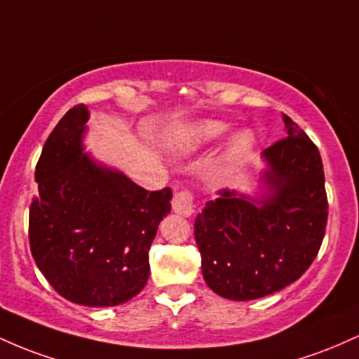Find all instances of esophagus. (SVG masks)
I'll return each mask as SVG.
<instances>
[{"instance_id":"34e87169","label":"esophagus","mask_w":359,"mask_h":359,"mask_svg":"<svg viewBox=\"0 0 359 359\" xmlns=\"http://www.w3.org/2000/svg\"><path fill=\"white\" fill-rule=\"evenodd\" d=\"M171 205H172V210H175V213H178V215L190 217L193 215V212H195V208H193V195L191 191L188 190L175 193Z\"/></svg>"}]
</instances>
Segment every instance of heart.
Instances as JSON below:
<instances>
[{"instance_id":"obj_1","label":"heart","mask_w":359,"mask_h":359,"mask_svg":"<svg viewBox=\"0 0 359 359\" xmlns=\"http://www.w3.org/2000/svg\"><path fill=\"white\" fill-rule=\"evenodd\" d=\"M231 130V123L217 118H201L187 122L172 128L168 137V149L176 154H191L201 149L213 146ZM257 137L251 128H241L227 139L224 149L225 163L241 166L255 154Z\"/></svg>"}]
</instances>
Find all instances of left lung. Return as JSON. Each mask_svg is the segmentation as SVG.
Returning <instances> with one entry per match:
<instances>
[{
	"label": "left lung",
	"instance_id": "obj_1",
	"mask_svg": "<svg viewBox=\"0 0 359 359\" xmlns=\"http://www.w3.org/2000/svg\"><path fill=\"white\" fill-rule=\"evenodd\" d=\"M287 137L263 151V195L220 190L195 219L201 273L217 295L245 302L307 271L327 225L319 149L283 114Z\"/></svg>",
	"mask_w": 359,
	"mask_h": 359
}]
</instances>
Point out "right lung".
Returning <instances> with one entry per match:
<instances>
[{
  "label": "right lung",
  "instance_id": "add662e5",
  "mask_svg": "<svg viewBox=\"0 0 359 359\" xmlns=\"http://www.w3.org/2000/svg\"><path fill=\"white\" fill-rule=\"evenodd\" d=\"M90 111L71 108L46 140L35 168L28 237L35 263L72 304L115 307L149 280V249L171 188L147 191L84 152Z\"/></svg>",
  "mask_w": 359,
  "mask_h": 359
}]
</instances>
